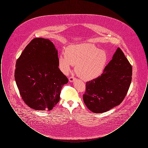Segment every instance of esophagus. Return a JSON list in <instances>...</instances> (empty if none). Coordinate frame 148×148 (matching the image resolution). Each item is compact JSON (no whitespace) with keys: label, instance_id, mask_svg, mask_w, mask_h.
I'll return each instance as SVG.
<instances>
[{"label":"esophagus","instance_id":"esophagus-1","mask_svg":"<svg viewBox=\"0 0 148 148\" xmlns=\"http://www.w3.org/2000/svg\"><path fill=\"white\" fill-rule=\"evenodd\" d=\"M75 79V78L74 77H69V80L70 82H73L74 80Z\"/></svg>","mask_w":148,"mask_h":148}]
</instances>
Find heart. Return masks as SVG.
<instances>
[{
	"label": "heart",
	"instance_id": "1",
	"mask_svg": "<svg viewBox=\"0 0 148 148\" xmlns=\"http://www.w3.org/2000/svg\"><path fill=\"white\" fill-rule=\"evenodd\" d=\"M108 56L106 51L89 43L71 45L65 54L58 58V65L64 74H67L71 65L75 66L77 75L84 80H92L101 75L106 68Z\"/></svg>",
	"mask_w": 148,
	"mask_h": 148
}]
</instances>
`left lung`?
Wrapping results in <instances>:
<instances>
[{"label": "left lung", "mask_w": 148, "mask_h": 148, "mask_svg": "<svg viewBox=\"0 0 148 148\" xmlns=\"http://www.w3.org/2000/svg\"><path fill=\"white\" fill-rule=\"evenodd\" d=\"M132 77V65L118 48L103 73L86 83L85 104L94 113H104L119 105L127 95Z\"/></svg>", "instance_id": "1"}]
</instances>
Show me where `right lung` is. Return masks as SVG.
Returning <instances> with one entry per match:
<instances>
[{
  "label": "right lung",
  "instance_id": "right-lung-1",
  "mask_svg": "<svg viewBox=\"0 0 148 148\" xmlns=\"http://www.w3.org/2000/svg\"><path fill=\"white\" fill-rule=\"evenodd\" d=\"M15 80L21 98L36 110H51L68 79L60 71L58 50L49 39H33L16 61Z\"/></svg>",
  "mask_w": 148,
  "mask_h": 148
}]
</instances>
